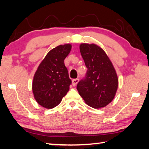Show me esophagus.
<instances>
[{"label": "esophagus", "mask_w": 149, "mask_h": 149, "mask_svg": "<svg viewBox=\"0 0 149 149\" xmlns=\"http://www.w3.org/2000/svg\"><path fill=\"white\" fill-rule=\"evenodd\" d=\"M79 82V79H74L72 80V85L73 86H75L77 84V83Z\"/></svg>", "instance_id": "34e87169"}]
</instances>
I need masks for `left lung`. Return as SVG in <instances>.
I'll list each match as a JSON object with an SVG mask.
<instances>
[{
  "mask_svg": "<svg viewBox=\"0 0 149 149\" xmlns=\"http://www.w3.org/2000/svg\"><path fill=\"white\" fill-rule=\"evenodd\" d=\"M79 49L87 71L77 89L91 107H104L112 101L118 89L116 70L106 52L97 45L82 43Z\"/></svg>",
  "mask_w": 149,
  "mask_h": 149,
  "instance_id": "1",
  "label": "left lung"
}]
</instances>
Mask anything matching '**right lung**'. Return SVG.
I'll list each match as a JSON object with an SVG mask.
<instances>
[{"instance_id": "right-lung-1", "label": "right lung", "mask_w": 149, "mask_h": 149, "mask_svg": "<svg viewBox=\"0 0 149 149\" xmlns=\"http://www.w3.org/2000/svg\"><path fill=\"white\" fill-rule=\"evenodd\" d=\"M72 49L70 44L59 45L48 52L34 75L32 90L39 104L47 109L58 105L72 84L64 59Z\"/></svg>"}]
</instances>
